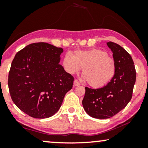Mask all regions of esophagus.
I'll use <instances>...</instances> for the list:
<instances>
[{
	"instance_id": "esophagus-1",
	"label": "esophagus",
	"mask_w": 148,
	"mask_h": 148,
	"mask_svg": "<svg viewBox=\"0 0 148 148\" xmlns=\"http://www.w3.org/2000/svg\"><path fill=\"white\" fill-rule=\"evenodd\" d=\"M73 85H74V86H80L81 84H80L79 82V81H78V80L75 79V80H74Z\"/></svg>"
}]
</instances>
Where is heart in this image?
I'll return each instance as SVG.
<instances>
[{
    "label": "heart",
    "mask_w": 148,
    "mask_h": 148,
    "mask_svg": "<svg viewBox=\"0 0 148 148\" xmlns=\"http://www.w3.org/2000/svg\"><path fill=\"white\" fill-rule=\"evenodd\" d=\"M62 66L69 74L77 73L83 68V78L91 87L100 88L111 82L116 73V62L108 53L100 49L76 50L66 53Z\"/></svg>",
    "instance_id": "obj_1"
}]
</instances>
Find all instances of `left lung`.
I'll use <instances>...</instances> for the list:
<instances>
[{"label":"left lung","instance_id":"1","mask_svg":"<svg viewBox=\"0 0 148 148\" xmlns=\"http://www.w3.org/2000/svg\"><path fill=\"white\" fill-rule=\"evenodd\" d=\"M107 45L116 62L115 75L102 88L86 87L82 100L86 112L96 119L110 118L122 110L131 100L136 80V71L130 54L114 42H107Z\"/></svg>","mask_w":148,"mask_h":148}]
</instances>
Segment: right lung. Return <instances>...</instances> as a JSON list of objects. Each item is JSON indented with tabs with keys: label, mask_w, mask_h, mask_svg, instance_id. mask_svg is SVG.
I'll use <instances>...</instances> for the list:
<instances>
[{
	"label": "right lung",
	"mask_w": 148,
	"mask_h": 148,
	"mask_svg": "<svg viewBox=\"0 0 148 148\" xmlns=\"http://www.w3.org/2000/svg\"><path fill=\"white\" fill-rule=\"evenodd\" d=\"M62 48L45 42L29 44L15 54L8 77L12 100L36 119L52 116L73 88L74 77L59 64Z\"/></svg>",
	"instance_id": "1"
}]
</instances>
